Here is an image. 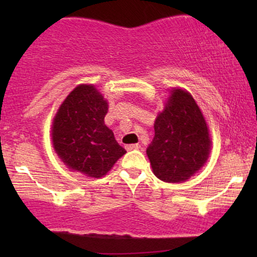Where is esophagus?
<instances>
[{"label": "esophagus", "mask_w": 257, "mask_h": 257, "mask_svg": "<svg viewBox=\"0 0 257 257\" xmlns=\"http://www.w3.org/2000/svg\"><path fill=\"white\" fill-rule=\"evenodd\" d=\"M126 150L127 151H132V150H138L140 149L139 144H131V145H126Z\"/></svg>", "instance_id": "34e87169"}]
</instances>
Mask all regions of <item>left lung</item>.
Segmentation results:
<instances>
[{"label": "left lung", "mask_w": 257, "mask_h": 257, "mask_svg": "<svg viewBox=\"0 0 257 257\" xmlns=\"http://www.w3.org/2000/svg\"><path fill=\"white\" fill-rule=\"evenodd\" d=\"M209 150L208 127L195 100L187 91L172 90L146 151L153 173L165 182L186 181L203 166Z\"/></svg>", "instance_id": "8db88e82"}]
</instances>
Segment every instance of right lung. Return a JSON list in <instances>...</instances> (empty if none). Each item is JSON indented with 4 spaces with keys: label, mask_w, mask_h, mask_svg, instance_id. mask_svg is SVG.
<instances>
[{
    "label": "right lung",
    "mask_w": 257,
    "mask_h": 257,
    "mask_svg": "<svg viewBox=\"0 0 257 257\" xmlns=\"http://www.w3.org/2000/svg\"><path fill=\"white\" fill-rule=\"evenodd\" d=\"M107 106L96 87L79 85L63 101L52 124V143L59 158L87 177H103L126 153L104 122Z\"/></svg>",
    "instance_id": "add662e5"
}]
</instances>
